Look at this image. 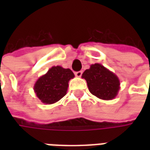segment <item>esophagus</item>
Instances as JSON below:
<instances>
[{
    "label": "esophagus",
    "instance_id": "1",
    "mask_svg": "<svg viewBox=\"0 0 150 150\" xmlns=\"http://www.w3.org/2000/svg\"><path fill=\"white\" fill-rule=\"evenodd\" d=\"M82 74H83V72H82L81 71H80L75 72V76H76V77H81Z\"/></svg>",
    "mask_w": 150,
    "mask_h": 150
}]
</instances>
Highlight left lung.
<instances>
[{"label":"left lung","instance_id":"8db88e82","mask_svg":"<svg viewBox=\"0 0 150 150\" xmlns=\"http://www.w3.org/2000/svg\"><path fill=\"white\" fill-rule=\"evenodd\" d=\"M82 78L87 81L90 92L99 99L111 100L119 92V78L100 63L91 64L83 73Z\"/></svg>","mask_w":150,"mask_h":150}]
</instances>
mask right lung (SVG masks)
I'll return each instance as SVG.
<instances>
[{"mask_svg":"<svg viewBox=\"0 0 150 150\" xmlns=\"http://www.w3.org/2000/svg\"><path fill=\"white\" fill-rule=\"evenodd\" d=\"M74 77L71 70L54 66L45 75L38 79L34 83V91L43 104H54L67 94L69 81Z\"/></svg>","mask_w":150,"mask_h":150,"instance_id":"right-lung-1","label":"right lung"}]
</instances>
